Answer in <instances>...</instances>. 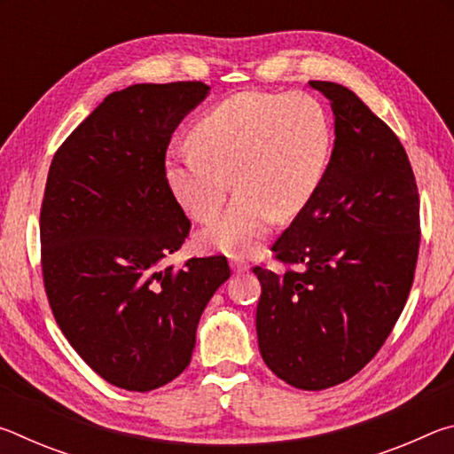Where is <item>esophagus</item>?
<instances>
[{"instance_id":"1","label":"esophagus","mask_w":454,"mask_h":454,"mask_svg":"<svg viewBox=\"0 0 454 454\" xmlns=\"http://www.w3.org/2000/svg\"><path fill=\"white\" fill-rule=\"evenodd\" d=\"M232 270H234L236 274H244V272L250 270V264L246 262V260H242V258H234V260H232Z\"/></svg>"}]
</instances>
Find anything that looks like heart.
I'll list each match as a JSON object with an SVG mask.
<instances>
[{
  "instance_id": "obj_1",
  "label": "heart",
  "mask_w": 454,
  "mask_h": 454,
  "mask_svg": "<svg viewBox=\"0 0 454 454\" xmlns=\"http://www.w3.org/2000/svg\"><path fill=\"white\" fill-rule=\"evenodd\" d=\"M192 150L170 153L166 180L192 218L212 222L200 236L230 256L258 252L270 222L306 208L325 178L333 136L312 96L240 91L214 106L190 129Z\"/></svg>"
}]
</instances>
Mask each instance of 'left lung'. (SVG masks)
Masks as SVG:
<instances>
[{
  "mask_svg": "<svg viewBox=\"0 0 454 454\" xmlns=\"http://www.w3.org/2000/svg\"><path fill=\"white\" fill-rule=\"evenodd\" d=\"M334 114V148L317 194L272 244L262 284L258 348L286 384L322 390L371 363L409 298L420 246L417 180L401 140L355 91L309 82Z\"/></svg>",
  "mask_w": 454,
  "mask_h": 454,
  "instance_id": "8db88e82",
  "label": "left lung"
}]
</instances>
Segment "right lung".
<instances>
[{"label":"right lung","instance_id":"1","mask_svg":"<svg viewBox=\"0 0 454 454\" xmlns=\"http://www.w3.org/2000/svg\"><path fill=\"white\" fill-rule=\"evenodd\" d=\"M202 82L114 91L59 145L45 182V294L61 333L114 387L148 393L190 364L198 320L230 278L226 256L164 266L190 234L166 180L174 129Z\"/></svg>","mask_w":454,"mask_h":454}]
</instances>
